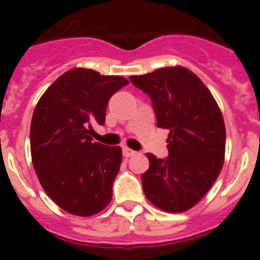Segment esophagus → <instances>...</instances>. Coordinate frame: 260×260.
Masks as SVG:
<instances>
[{
    "mask_svg": "<svg viewBox=\"0 0 260 260\" xmlns=\"http://www.w3.org/2000/svg\"><path fill=\"white\" fill-rule=\"evenodd\" d=\"M136 154V151L128 148V147H123V156L124 157H132Z\"/></svg>",
    "mask_w": 260,
    "mask_h": 260,
    "instance_id": "34e87169",
    "label": "esophagus"
}]
</instances>
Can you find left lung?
<instances>
[{
	"label": "left lung",
	"instance_id": "8db88e82",
	"mask_svg": "<svg viewBox=\"0 0 260 260\" xmlns=\"http://www.w3.org/2000/svg\"><path fill=\"white\" fill-rule=\"evenodd\" d=\"M129 79L151 98L157 127L170 129L169 157L146 154V198L164 211L188 210L222 169L226 133L221 112L200 78L183 67L161 68Z\"/></svg>",
	"mask_w": 260,
	"mask_h": 260
}]
</instances>
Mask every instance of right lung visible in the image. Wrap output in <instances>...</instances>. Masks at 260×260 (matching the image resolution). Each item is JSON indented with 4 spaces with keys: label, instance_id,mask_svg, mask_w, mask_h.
Masks as SVG:
<instances>
[{
    "label": "right lung",
    "instance_id": "right-lung-1",
    "mask_svg": "<svg viewBox=\"0 0 260 260\" xmlns=\"http://www.w3.org/2000/svg\"><path fill=\"white\" fill-rule=\"evenodd\" d=\"M128 80L75 68L46 89L32 114L31 158L48 196L69 214L91 216L108 206L122 148L94 142L108 101Z\"/></svg>",
    "mask_w": 260,
    "mask_h": 260
}]
</instances>
